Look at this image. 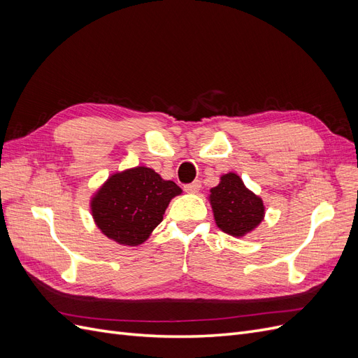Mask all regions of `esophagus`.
<instances>
[{
    "label": "esophagus",
    "instance_id": "obj_1",
    "mask_svg": "<svg viewBox=\"0 0 358 358\" xmlns=\"http://www.w3.org/2000/svg\"><path fill=\"white\" fill-rule=\"evenodd\" d=\"M201 188V182L200 180H194V182H191V183H188V185H185L183 187V189H185L187 192H189V194H196V192H199V189Z\"/></svg>",
    "mask_w": 358,
    "mask_h": 358
}]
</instances>
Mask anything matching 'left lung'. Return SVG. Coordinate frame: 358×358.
I'll list each match as a JSON object with an SVG mask.
<instances>
[{"mask_svg": "<svg viewBox=\"0 0 358 358\" xmlns=\"http://www.w3.org/2000/svg\"><path fill=\"white\" fill-rule=\"evenodd\" d=\"M209 201L216 225L233 237L251 233L264 220L263 200L249 191L236 173L221 176L218 185L210 189Z\"/></svg>", "mask_w": 358, "mask_h": 358, "instance_id": "1", "label": "left lung"}]
</instances>
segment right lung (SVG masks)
<instances>
[{
    "label": "right lung",
    "instance_id": "right-lung-1",
    "mask_svg": "<svg viewBox=\"0 0 358 358\" xmlns=\"http://www.w3.org/2000/svg\"><path fill=\"white\" fill-rule=\"evenodd\" d=\"M182 189L149 167L113 175L91 199V213L100 231L124 246L142 245L162 221L167 206Z\"/></svg>",
    "mask_w": 358,
    "mask_h": 358
}]
</instances>
